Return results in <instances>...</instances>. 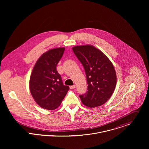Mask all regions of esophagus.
<instances>
[{"label":"esophagus","instance_id":"esophagus-1","mask_svg":"<svg viewBox=\"0 0 149 149\" xmlns=\"http://www.w3.org/2000/svg\"><path fill=\"white\" fill-rule=\"evenodd\" d=\"M76 88V86L75 85H72V86H70V89H73Z\"/></svg>","mask_w":149,"mask_h":149}]
</instances>
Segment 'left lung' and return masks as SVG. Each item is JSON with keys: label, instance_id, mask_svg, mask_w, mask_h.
<instances>
[{"label": "left lung", "instance_id": "1", "mask_svg": "<svg viewBox=\"0 0 149 149\" xmlns=\"http://www.w3.org/2000/svg\"><path fill=\"white\" fill-rule=\"evenodd\" d=\"M73 51L85 70L88 91L80 97L91 108L104 104L112 95L116 84L115 68L106 56L92 45L76 46Z\"/></svg>", "mask_w": 149, "mask_h": 149}]
</instances>
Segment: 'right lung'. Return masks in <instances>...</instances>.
Segmentation results:
<instances>
[{
    "instance_id": "right-lung-1",
    "label": "right lung",
    "mask_w": 149,
    "mask_h": 149,
    "mask_svg": "<svg viewBox=\"0 0 149 149\" xmlns=\"http://www.w3.org/2000/svg\"><path fill=\"white\" fill-rule=\"evenodd\" d=\"M64 50V47H59L43 53L35 64L30 76L31 94L36 102L46 109L57 108L69 89L68 86L63 84L56 69Z\"/></svg>"
}]
</instances>
